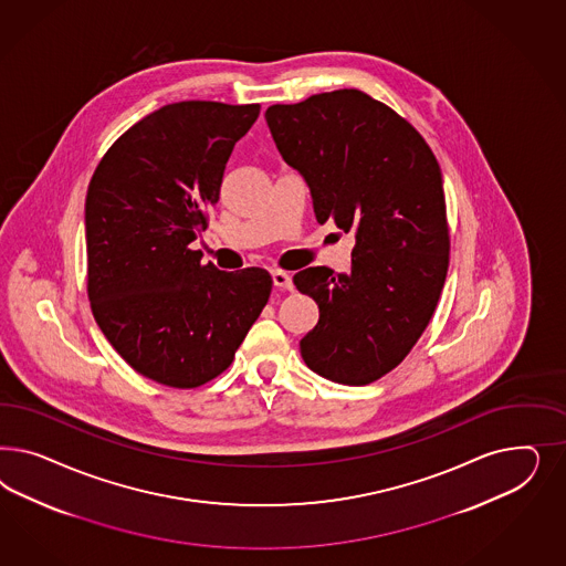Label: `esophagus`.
Returning <instances> with one entry per match:
<instances>
[{"label": "esophagus", "mask_w": 566, "mask_h": 566, "mask_svg": "<svg viewBox=\"0 0 566 566\" xmlns=\"http://www.w3.org/2000/svg\"><path fill=\"white\" fill-rule=\"evenodd\" d=\"M272 280H274V286H277V289H282V291H292V277L286 274V272H282V270H274V272H272Z\"/></svg>", "instance_id": "34e87169"}]
</instances>
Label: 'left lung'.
I'll return each instance as SVG.
<instances>
[{
	"instance_id": "obj_1",
	"label": "left lung",
	"mask_w": 566,
	"mask_h": 566,
	"mask_svg": "<svg viewBox=\"0 0 566 566\" xmlns=\"http://www.w3.org/2000/svg\"><path fill=\"white\" fill-rule=\"evenodd\" d=\"M275 147L311 190L317 222L355 232L348 274L317 265L294 274L319 307L301 340L317 376L371 384L411 353L448 272L442 171L426 138L357 88L265 112Z\"/></svg>"
}]
</instances>
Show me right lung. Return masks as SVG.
I'll list each match as a JSON object with an SVG mask.
<instances>
[{
    "label": "right lung",
    "mask_w": 566,
    "mask_h": 566,
    "mask_svg": "<svg viewBox=\"0 0 566 566\" xmlns=\"http://www.w3.org/2000/svg\"><path fill=\"white\" fill-rule=\"evenodd\" d=\"M259 103L178 102L103 155L85 203L86 292L97 326L140 376L197 388L230 367L272 292L261 268L222 272L190 242L207 228Z\"/></svg>",
    "instance_id": "add662e5"
}]
</instances>
